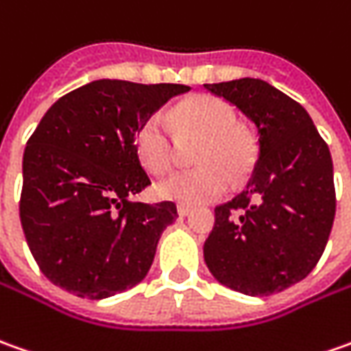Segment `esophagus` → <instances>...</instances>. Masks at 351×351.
Wrapping results in <instances>:
<instances>
[{"label": "esophagus", "instance_id": "34e87169", "mask_svg": "<svg viewBox=\"0 0 351 351\" xmlns=\"http://www.w3.org/2000/svg\"><path fill=\"white\" fill-rule=\"evenodd\" d=\"M191 206H187V204H178V214H180L181 218H183V216H189V214H191Z\"/></svg>", "mask_w": 351, "mask_h": 351}]
</instances>
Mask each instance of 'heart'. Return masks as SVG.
<instances>
[{
	"mask_svg": "<svg viewBox=\"0 0 351 351\" xmlns=\"http://www.w3.org/2000/svg\"><path fill=\"white\" fill-rule=\"evenodd\" d=\"M236 119L232 106L206 94L191 96L171 110L180 141L199 138L193 152V162L199 168L158 183L156 191L162 199L183 204L210 203L230 189V180H245L257 160V143ZM133 145L148 173L164 176L173 168L176 143L160 114L148 115L137 127Z\"/></svg>",
	"mask_w": 351,
	"mask_h": 351,
	"instance_id": "obj_1",
	"label": "heart"
}]
</instances>
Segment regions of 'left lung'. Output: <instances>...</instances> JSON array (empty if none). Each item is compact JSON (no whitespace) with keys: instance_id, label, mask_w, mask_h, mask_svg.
Here are the masks:
<instances>
[{"instance_id":"obj_1","label":"left lung","mask_w":351,"mask_h":351,"mask_svg":"<svg viewBox=\"0 0 351 351\" xmlns=\"http://www.w3.org/2000/svg\"><path fill=\"white\" fill-rule=\"evenodd\" d=\"M258 133L253 176L214 208L204 263L230 290L270 295L302 282L323 255L336 213L332 158L302 104L261 79L204 84Z\"/></svg>"}]
</instances>
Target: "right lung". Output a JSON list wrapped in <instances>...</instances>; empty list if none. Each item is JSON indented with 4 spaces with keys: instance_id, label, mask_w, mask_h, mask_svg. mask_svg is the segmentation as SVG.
Segmentation results:
<instances>
[{
    "instance_id": "add662e5",
    "label": "right lung",
    "mask_w": 351,
    "mask_h": 351,
    "mask_svg": "<svg viewBox=\"0 0 351 351\" xmlns=\"http://www.w3.org/2000/svg\"><path fill=\"white\" fill-rule=\"evenodd\" d=\"M187 90L100 79L61 96L40 119L23 156L19 210L51 284L104 300L147 276L178 208L129 199L150 185L133 138L148 115Z\"/></svg>"
}]
</instances>
